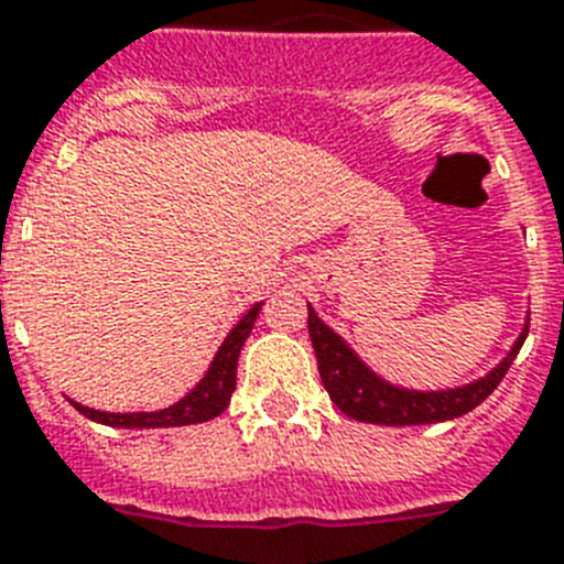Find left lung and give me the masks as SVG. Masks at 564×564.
<instances>
[{
	"label": "left lung",
	"mask_w": 564,
	"mask_h": 564,
	"mask_svg": "<svg viewBox=\"0 0 564 564\" xmlns=\"http://www.w3.org/2000/svg\"><path fill=\"white\" fill-rule=\"evenodd\" d=\"M306 324H310V338H313L315 359H318V373H322L324 388H327L329 400L338 405V411H345L347 416H354L359 423L425 425L469 414L496 391L498 382L510 370L512 359L519 356L524 338H528L530 318L496 368L473 379V382H466V386L443 388V391H416V388L393 386V382L382 379L377 370L365 365V359L338 336L336 329L327 327L315 315L313 306H310Z\"/></svg>",
	"instance_id": "8db88e82"
}]
</instances>
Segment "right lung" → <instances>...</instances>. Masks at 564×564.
I'll return each mask as SVG.
<instances>
[{"label": "right lung", "mask_w": 564, "mask_h": 564, "mask_svg": "<svg viewBox=\"0 0 564 564\" xmlns=\"http://www.w3.org/2000/svg\"><path fill=\"white\" fill-rule=\"evenodd\" d=\"M260 304H254L249 313L242 315L240 322L231 327V333L226 336V341L219 345V350L214 354V361L205 370V377L196 382L191 391L182 397L178 402L167 405V409L159 411H130V414H121V411H98L89 409V405H80V402L68 400L77 411L95 423L112 425V429H173V425H194L205 423V420H214L223 411L228 409L231 402V393L237 388V359H240V350L249 338L251 327L258 322Z\"/></svg>", "instance_id": "obj_1"}]
</instances>
